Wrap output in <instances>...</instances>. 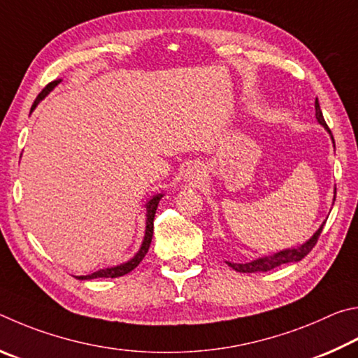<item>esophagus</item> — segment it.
<instances>
[{
    "label": "esophagus",
    "instance_id": "1",
    "mask_svg": "<svg viewBox=\"0 0 358 358\" xmlns=\"http://www.w3.org/2000/svg\"><path fill=\"white\" fill-rule=\"evenodd\" d=\"M204 169L199 165H192L185 169V180L190 184H198L203 179Z\"/></svg>",
    "mask_w": 358,
    "mask_h": 358
}]
</instances>
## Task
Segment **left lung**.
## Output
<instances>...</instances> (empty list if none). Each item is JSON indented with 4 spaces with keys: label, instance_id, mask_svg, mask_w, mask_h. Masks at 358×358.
Listing matches in <instances>:
<instances>
[{
    "label": "left lung",
    "instance_id": "8db88e82",
    "mask_svg": "<svg viewBox=\"0 0 358 358\" xmlns=\"http://www.w3.org/2000/svg\"><path fill=\"white\" fill-rule=\"evenodd\" d=\"M315 108H316V119L317 122L322 125V127L329 131V134L331 135L330 129L327 127V124H325V119L322 116V111H321V106H319V102L316 99L315 102ZM331 140H334V136H331ZM336 193V190H335ZM335 201V199H334ZM325 222L319 227V229L316 231L315 234H313L310 237V241H306L305 243H302V245L297 247V248H287V250H281V252L278 253H273L271 256H262V258H258L255 261H250V262H228L227 264L229 267H233L236 272H242V273H255V272H267V271H272V268L278 267L281 264H287V262H297L300 259H303L306 255H308L313 247L316 245V242L319 239V236H321L322 233V228H324Z\"/></svg>",
    "mask_w": 358,
    "mask_h": 358
}]
</instances>
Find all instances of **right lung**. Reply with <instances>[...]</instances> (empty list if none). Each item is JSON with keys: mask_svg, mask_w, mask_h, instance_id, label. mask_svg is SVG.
Listing matches in <instances>:
<instances>
[{"mask_svg": "<svg viewBox=\"0 0 358 358\" xmlns=\"http://www.w3.org/2000/svg\"><path fill=\"white\" fill-rule=\"evenodd\" d=\"M61 83V80H55L52 83H48L45 87H43L42 92L39 96L36 97L33 106H31V111H33L37 103L41 102V100L47 96L50 91L55 90V86H58ZM162 193L159 195H154L152 198L149 199L146 203V229H144V239L140 250H138V253L131 258L130 261L124 262V264H119L115 267H106V268H100V271L90 273V275H80V277H75L77 280H94V278H117V277H122V275L129 273L134 271V268L140 264L143 261L144 256H146L149 245H150V241H152V233H154V217H155V210H157V206H159V201L162 199Z\"/></svg>", "mask_w": 358, "mask_h": 358, "instance_id": "obj_1", "label": "right lung"}]
</instances>
